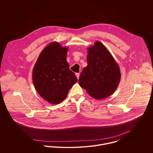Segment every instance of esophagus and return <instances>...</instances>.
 Here are the masks:
<instances>
[{
    "label": "esophagus",
    "instance_id": "34e87169",
    "mask_svg": "<svg viewBox=\"0 0 153 153\" xmlns=\"http://www.w3.org/2000/svg\"><path fill=\"white\" fill-rule=\"evenodd\" d=\"M76 77H77V79H79V77H80V73H76Z\"/></svg>",
    "mask_w": 153,
    "mask_h": 153
}]
</instances>
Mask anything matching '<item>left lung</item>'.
<instances>
[{
    "instance_id": "left-lung-1",
    "label": "left lung",
    "mask_w": 153,
    "mask_h": 153,
    "mask_svg": "<svg viewBox=\"0 0 153 153\" xmlns=\"http://www.w3.org/2000/svg\"><path fill=\"white\" fill-rule=\"evenodd\" d=\"M87 66L80 74L79 83L97 100L112 95L120 80L119 66L105 46L96 41L88 48Z\"/></svg>"
}]
</instances>
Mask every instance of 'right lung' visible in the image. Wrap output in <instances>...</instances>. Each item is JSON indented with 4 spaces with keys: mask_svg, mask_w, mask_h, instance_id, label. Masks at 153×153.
<instances>
[{
    "mask_svg": "<svg viewBox=\"0 0 153 153\" xmlns=\"http://www.w3.org/2000/svg\"><path fill=\"white\" fill-rule=\"evenodd\" d=\"M68 51V47L53 42L41 51L33 68L32 78L36 91L51 104L62 102L77 81L66 61Z\"/></svg>",
    "mask_w": 153,
    "mask_h": 153,
    "instance_id": "add662e5",
    "label": "right lung"
}]
</instances>
